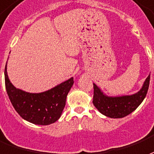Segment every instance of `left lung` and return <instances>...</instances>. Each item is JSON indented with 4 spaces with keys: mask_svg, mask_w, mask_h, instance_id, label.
Listing matches in <instances>:
<instances>
[{
    "mask_svg": "<svg viewBox=\"0 0 154 154\" xmlns=\"http://www.w3.org/2000/svg\"><path fill=\"white\" fill-rule=\"evenodd\" d=\"M150 75L138 93L122 97H107L94 84L93 103L102 114L111 118H122L134 112L143 102L149 89Z\"/></svg>",
    "mask_w": 154,
    "mask_h": 154,
    "instance_id": "obj_1",
    "label": "left lung"
}]
</instances>
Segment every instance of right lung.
Wrapping results in <instances>:
<instances>
[{"instance_id":"right-lung-1","label":"right lung","mask_w":154,"mask_h":154,"mask_svg":"<svg viewBox=\"0 0 154 154\" xmlns=\"http://www.w3.org/2000/svg\"><path fill=\"white\" fill-rule=\"evenodd\" d=\"M5 84L9 98L15 111L32 124H52L60 118L66 106V96L74 84V78L40 94H30L18 89L8 78L5 68Z\"/></svg>"}]
</instances>
